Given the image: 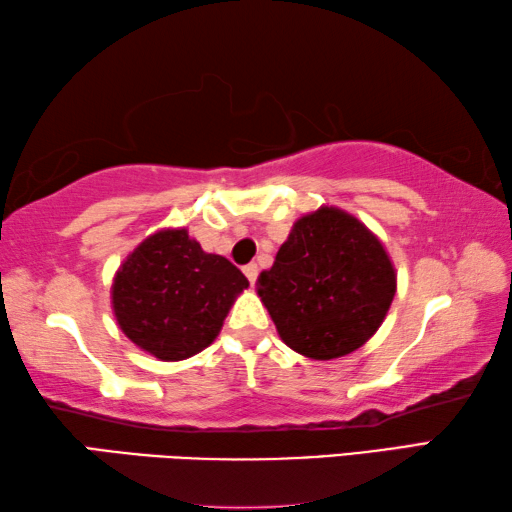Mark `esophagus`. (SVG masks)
I'll return each instance as SVG.
<instances>
[{"label": "esophagus", "mask_w": 512, "mask_h": 512, "mask_svg": "<svg viewBox=\"0 0 512 512\" xmlns=\"http://www.w3.org/2000/svg\"><path fill=\"white\" fill-rule=\"evenodd\" d=\"M244 273H246V277H248V282H250V284H255L259 268H257V264H248V266H244Z\"/></svg>", "instance_id": "34e87169"}]
</instances>
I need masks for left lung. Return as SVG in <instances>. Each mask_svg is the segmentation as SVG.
<instances>
[{
	"instance_id": "1",
	"label": "left lung",
	"mask_w": 512,
	"mask_h": 512,
	"mask_svg": "<svg viewBox=\"0 0 512 512\" xmlns=\"http://www.w3.org/2000/svg\"><path fill=\"white\" fill-rule=\"evenodd\" d=\"M397 273L377 235L339 207L300 216L257 293L280 339L329 361L359 350L391 309Z\"/></svg>"
}]
</instances>
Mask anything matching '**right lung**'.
Wrapping results in <instances>:
<instances>
[{
	"instance_id": "add662e5",
	"label": "right lung",
	"mask_w": 512,
	"mask_h": 512,
	"mask_svg": "<svg viewBox=\"0 0 512 512\" xmlns=\"http://www.w3.org/2000/svg\"><path fill=\"white\" fill-rule=\"evenodd\" d=\"M246 275L205 253L185 228L146 237L119 266L112 311L128 339L160 361H180L219 336Z\"/></svg>"
}]
</instances>
